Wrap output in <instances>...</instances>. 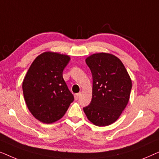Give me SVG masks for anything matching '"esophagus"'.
<instances>
[{
  "mask_svg": "<svg viewBox=\"0 0 159 159\" xmlns=\"http://www.w3.org/2000/svg\"><path fill=\"white\" fill-rule=\"evenodd\" d=\"M80 93H76V94L75 95V100H78V98H79V97H80Z\"/></svg>",
  "mask_w": 159,
  "mask_h": 159,
  "instance_id": "34e87169",
  "label": "esophagus"
}]
</instances>
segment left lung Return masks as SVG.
Wrapping results in <instances>:
<instances>
[{"label": "left lung", "instance_id": "left-lung-1", "mask_svg": "<svg viewBox=\"0 0 159 159\" xmlns=\"http://www.w3.org/2000/svg\"><path fill=\"white\" fill-rule=\"evenodd\" d=\"M85 61L92 73L93 95L90 103L83 108L84 112L95 125H110L127 105L131 79L122 62L111 54H93Z\"/></svg>", "mask_w": 159, "mask_h": 159}]
</instances>
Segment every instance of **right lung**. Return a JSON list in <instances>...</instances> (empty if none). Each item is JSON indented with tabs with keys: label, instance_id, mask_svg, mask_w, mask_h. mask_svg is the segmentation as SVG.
I'll return each instance as SVG.
<instances>
[{
	"label": "right lung",
	"instance_id": "1",
	"mask_svg": "<svg viewBox=\"0 0 159 159\" xmlns=\"http://www.w3.org/2000/svg\"><path fill=\"white\" fill-rule=\"evenodd\" d=\"M69 60V56L45 52L34 59L24 79L22 89L27 107L43 123L60 119L75 99L63 78Z\"/></svg>",
	"mask_w": 159,
	"mask_h": 159
}]
</instances>
